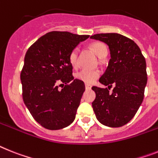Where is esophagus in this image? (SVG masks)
I'll list each match as a JSON object with an SVG mask.
<instances>
[{
	"label": "esophagus",
	"instance_id": "esophagus-1",
	"mask_svg": "<svg viewBox=\"0 0 158 158\" xmlns=\"http://www.w3.org/2000/svg\"><path fill=\"white\" fill-rule=\"evenodd\" d=\"M85 87L87 90H90L91 88V85H90V84H87V83H85Z\"/></svg>",
	"mask_w": 158,
	"mask_h": 158
}]
</instances>
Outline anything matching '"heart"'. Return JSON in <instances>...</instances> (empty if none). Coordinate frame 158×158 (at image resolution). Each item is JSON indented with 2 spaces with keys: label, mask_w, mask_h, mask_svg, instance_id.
Returning <instances> with one entry per match:
<instances>
[{
  "label": "heart",
  "mask_w": 158,
  "mask_h": 158,
  "mask_svg": "<svg viewBox=\"0 0 158 158\" xmlns=\"http://www.w3.org/2000/svg\"><path fill=\"white\" fill-rule=\"evenodd\" d=\"M90 48L100 59L104 58L108 53L107 46L101 42H92L90 44ZM78 58H79V49L75 47L69 54V62L74 68L78 67ZM99 76H100V71L99 70H82L75 74V78L87 84L94 83L99 79Z\"/></svg>",
  "instance_id": "b5f03b06"
}]
</instances>
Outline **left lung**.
Segmentation results:
<instances>
[{
	"instance_id": "8db88e82",
	"label": "left lung",
	"mask_w": 158,
	"mask_h": 158,
	"mask_svg": "<svg viewBox=\"0 0 158 158\" xmlns=\"http://www.w3.org/2000/svg\"><path fill=\"white\" fill-rule=\"evenodd\" d=\"M91 38L108 46L111 54L108 68L99 82L106 88L92 87L95 99L92 108L102 124L121 127L132 120L144 99L147 83L146 62L139 46L119 34H98ZM114 85L112 92L110 87Z\"/></svg>"
}]
</instances>
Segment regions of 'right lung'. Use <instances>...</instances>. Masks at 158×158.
I'll use <instances>...</instances> for the list:
<instances>
[{"label": "right lung", "instance_id": "right-lung-1", "mask_svg": "<svg viewBox=\"0 0 158 158\" xmlns=\"http://www.w3.org/2000/svg\"><path fill=\"white\" fill-rule=\"evenodd\" d=\"M88 37L51 31L26 51L21 71L22 99L34 120L47 129H61L75 120L85 86L74 79L69 54Z\"/></svg>", "mask_w": 158, "mask_h": 158}]
</instances>
